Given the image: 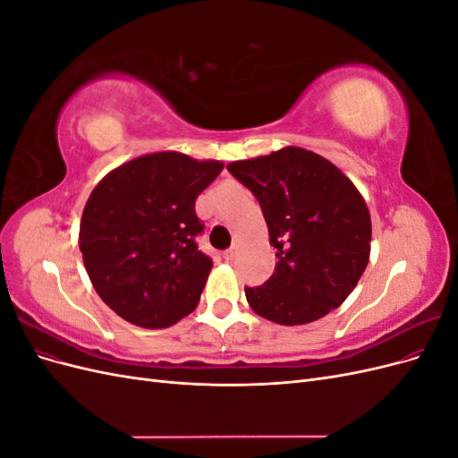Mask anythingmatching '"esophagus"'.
Masks as SVG:
<instances>
[{"label":"esophagus","instance_id":"1","mask_svg":"<svg viewBox=\"0 0 458 458\" xmlns=\"http://www.w3.org/2000/svg\"><path fill=\"white\" fill-rule=\"evenodd\" d=\"M234 256H237V248H229V250L224 252V259H227V261L233 259Z\"/></svg>","mask_w":458,"mask_h":458}]
</instances>
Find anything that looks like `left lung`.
I'll use <instances>...</instances> for the list:
<instances>
[{"mask_svg":"<svg viewBox=\"0 0 458 458\" xmlns=\"http://www.w3.org/2000/svg\"><path fill=\"white\" fill-rule=\"evenodd\" d=\"M227 170L254 192L279 259L269 281L244 288L250 308L286 327L340 308L370 256V214L352 179L301 147L231 162Z\"/></svg>","mask_w":458,"mask_h":458,"instance_id":"1","label":"left lung"}]
</instances>
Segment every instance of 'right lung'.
<instances>
[{"mask_svg": "<svg viewBox=\"0 0 458 458\" xmlns=\"http://www.w3.org/2000/svg\"><path fill=\"white\" fill-rule=\"evenodd\" d=\"M224 170L162 150L108 172L86 202L78 244L97 294L128 323L165 328L195 311L212 259L195 242V200Z\"/></svg>", "mask_w": 458, "mask_h": 458, "instance_id": "right-lung-1", "label": "right lung"}]
</instances>
